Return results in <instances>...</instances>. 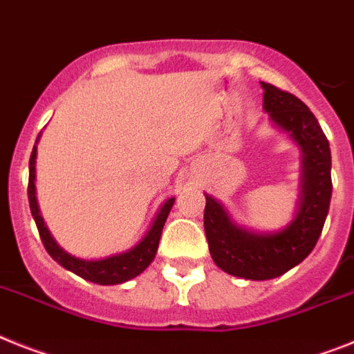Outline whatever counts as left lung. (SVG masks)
Returning <instances> with one entry per match:
<instances>
[{
  "label": "left lung",
  "mask_w": 354,
  "mask_h": 354,
  "mask_svg": "<svg viewBox=\"0 0 354 354\" xmlns=\"http://www.w3.org/2000/svg\"><path fill=\"white\" fill-rule=\"evenodd\" d=\"M263 86V109L270 120L290 135L302 151L301 203L283 230L255 234L237 227L219 201L205 194V234L214 263L223 272L250 281H266L286 273L311 254L331 201V151L319 120L295 95Z\"/></svg>",
  "instance_id": "left-lung-1"
}]
</instances>
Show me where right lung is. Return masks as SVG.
<instances>
[{
  "instance_id": "right-lung-1",
  "label": "right lung",
  "mask_w": 354,
  "mask_h": 354,
  "mask_svg": "<svg viewBox=\"0 0 354 354\" xmlns=\"http://www.w3.org/2000/svg\"><path fill=\"white\" fill-rule=\"evenodd\" d=\"M37 142H39V136H37L35 144ZM35 156H37V149H35L34 145V149H32L30 154V163H28V169H30V176H28V201H30L32 216H34L37 230H39L41 241H43L46 252L52 255V259L57 261L62 268L70 270V272H73L79 277L86 279V281H91L95 284H102V286L126 283L129 279L140 275L153 263L154 255H156L163 225H165V219H167L172 205H174V198H169L160 207L158 214H156V218H154L153 225L147 230V234L142 237V241L138 245L133 246L131 250L122 252V254L117 255H109V257H104V259L97 261L79 259V257H73V255L62 250L61 246L55 243L52 234L48 232V228L44 225L43 218H41L39 207H37V198H35Z\"/></svg>"
}]
</instances>
